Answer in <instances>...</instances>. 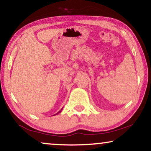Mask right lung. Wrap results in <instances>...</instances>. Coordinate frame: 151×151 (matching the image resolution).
Segmentation results:
<instances>
[{"mask_svg":"<svg viewBox=\"0 0 151 151\" xmlns=\"http://www.w3.org/2000/svg\"><path fill=\"white\" fill-rule=\"evenodd\" d=\"M63 109H62L60 111H58V113H56V114H55V115H57V114H58V113H60V112H61V111H63Z\"/></svg>","mask_w":151,"mask_h":151,"instance_id":"obj_1","label":"right lung"}]
</instances>
